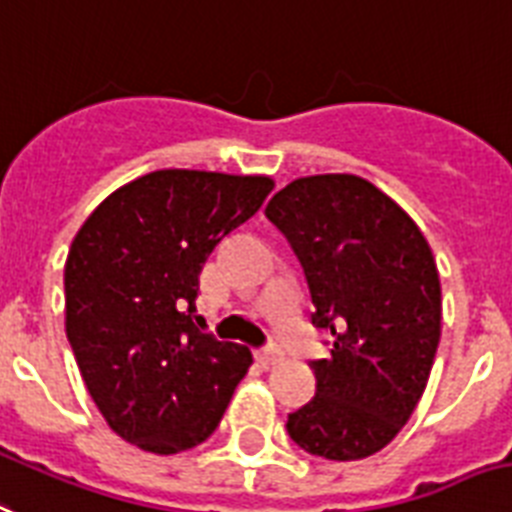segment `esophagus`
Listing matches in <instances>:
<instances>
[{
  "label": "esophagus",
  "instance_id": "34e87169",
  "mask_svg": "<svg viewBox=\"0 0 512 512\" xmlns=\"http://www.w3.org/2000/svg\"><path fill=\"white\" fill-rule=\"evenodd\" d=\"M257 360H260V363L263 365H273V363H278V360H281V352L278 350H257Z\"/></svg>",
  "mask_w": 512,
  "mask_h": 512
}]
</instances>
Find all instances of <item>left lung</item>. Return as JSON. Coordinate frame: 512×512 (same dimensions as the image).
Returning <instances> with one entry per match:
<instances>
[{
    "label": "left lung",
    "instance_id": "8db88e82",
    "mask_svg": "<svg viewBox=\"0 0 512 512\" xmlns=\"http://www.w3.org/2000/svg\"><path fill=\"white\" fill-rule=\"evenodd\" d=\"M265 215L305 268L313 323L331 355L313 360L315 397L286 431L310 455L360 460L384 450L421 400L439 334V270L421 228L350 173L297 178Z\"/></svg>",
    "mask_w": 512,
    "mask_h": 512
}]
</instances>
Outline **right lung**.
I'll return each instance as SVG.
<instances>
[{"mask_svg":"<svg viewBox=\"0 0 512 512\" xmlns=\"http://www.w3.org/2000/svg\"><path fill=\"white\" fill-rule=\"evenodd\" d=\"M270 189L268 176L155 170L112 191L70 244L68 342L107 426L141 450L205 442L252 365L194 313L205 260Z\"/></svg>","mask_w":512,"mask_h":512,"instance_id":"right-lung-1","label":"right lung"}]
</instances>
